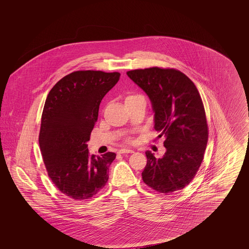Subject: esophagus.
<instances>
[{
	"label": "esophagus",
	"mask_w": 249,
	"mask_h": 249,
	"mask_svg": "<svg viewBox=\"0 0 249 249\" xmlns=\"http://www.w3.org/2000/svg\"><path fill=\"white\" fill-rule=\"evenodd\" d=\"M133 151L129 148H121L119 150V154H125V153H132Z\"/></svg>",
	"instance_id": "1"
}]
</instances>
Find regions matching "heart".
I'll list each match as a JSON object with an SVG mask.
<instances>
[{
    "label": "heart",
    "instance_id": "1",
    "mask_svg": "<svg viewBox=\"0 0 249 249\" xmlns=\"http://www.w3.org/2000/svg\"><path fill=\"white\" fill-rule=\"evenodd\" d=\"M140 97H142V96H140V95H129V96H127L126 99H125V104L129 103V102L132 101V100H135V99H137V98H140Z\"/></svg>",
    "mask_w": 249,
    "mask_h": 249
}]
</instances>
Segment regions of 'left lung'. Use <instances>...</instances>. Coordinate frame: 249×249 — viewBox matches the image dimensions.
Listing matches in <instances>:
<instances>
[{
    "label": "left lung",
    "instance_id": "8db88e82",
    "mask_svg": "<svg viewBox=\"0 0 249 249\" xmlns=\"http://www.w3.org/2000/svg\"><path fill=\"white\" fill-rule=\"evenodd\" d=\"M148 96L154 112L155 130L163 136L164 155L146 151L142 181L160 193L184 189L201 166L208 127L201 96L190 78L175 69L158 67L127 71Z\"/></svg>",
    "mask_w": 249,
    "mask_h": 249
}]
</instances>
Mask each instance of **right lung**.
Here are the masks:
<instances>
[{
  "instance_id": "add662e5",
  "label": "right lung",
  "mask_w": 249,
  "mask_h": 249,
  "mask_svg": "<svg viewBox=\"0 0 249 249\" xmlns=\"http://www.w3.org/2000/svg\"><path fill=\"white\" fill-rule=\"evenodd\" d=\"M119 72L76 71L49 91L42 114L39 144L48 176L61 193L76 201L89 199L109 178L116 153L89 154L90 132L105 95Z\"/></svg>"
}]
</instances>
